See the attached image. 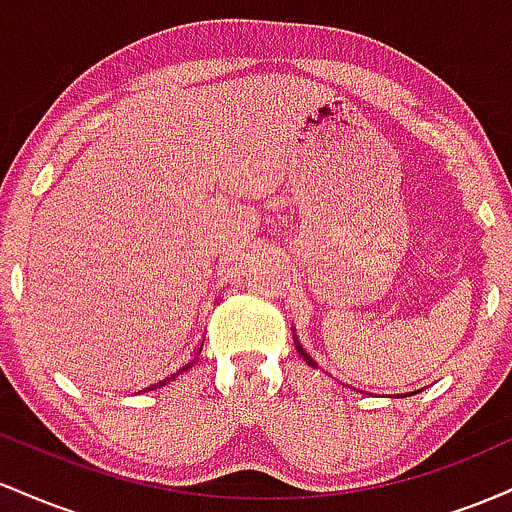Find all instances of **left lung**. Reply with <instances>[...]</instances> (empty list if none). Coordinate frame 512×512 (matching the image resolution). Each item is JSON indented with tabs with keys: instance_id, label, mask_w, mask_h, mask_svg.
I'll return each instance as SVG.
<instances>
[{
	"instance_id": "left-lung-1",
	"label": "left lung",
	"mask_w": 512,
	"mask_h": 512,
	"mask_svg": "<svg viewBox=\"0 0 512 512\" xmlns=\"http://www.w3.org/2000/svg\"><path fill=\"white\" fill-rule=\"evenodd\" d=\"M293 344H296L298 354H301V356H303V361H305V363H308V366H313V368H317V363L313 361V356H310V354H308V351H305V349H303L301 339H298V337H293ZM407 395H416V392H407ZM407 395H404V397H407ZM397 397H399V395H397Z\"/></svg>"
}]
</instances>
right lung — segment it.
Returning <instances> with one entry per match:
<instances>
[{
	"label": "right lung",
	"mask_w": 512,
	"mask_h": 512,
	"mask_svg": "<svg viewBox=\"0 0 512 512\" xmlns=\"http://www.w3.org/2000/svg\"><path fill=\"white\" fill-rule=\"evenodd\" d=\"M202 346H204V342L197 346V354H202ZM192 363H195V358H190V361H187V363H182V366H180L178 370H175V373H170V375H166V378H163V380H156V383H154V385L144 387V390H142V392H146V390H156V387H163V385L173 383V380H175V378H178V375H182V373H185V370H190V368H192Z\"/></svg>",
	"instance_id": "add662e5"
}]
</instances>
